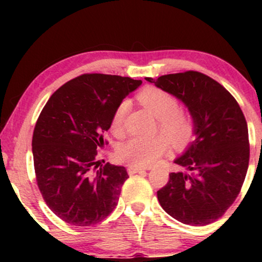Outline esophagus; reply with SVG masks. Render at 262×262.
I'll list each match as a JSON object with an SVG mask.
<instances>
[{"mask_svg": "<svg viewBox=\"0 0 262 262\" xmlns=\"http://www.w3.org/2000/svg\"><path fill=\"white\" fill-rule=\"evenodd\" d=\"M145 169H143V167H139V166H133V165H130V166H128V172L129 175H134V173H138V172H144Z\"/></svg>", "mask_w": 262, "mask_h": 262, "instance_id": "1", "label": "esophagus"}]
</instances>
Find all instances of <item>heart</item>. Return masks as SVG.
I'll list each match as a JSON object with an SVG mask.
<instances>
[{
	"label": "heart",
	"mask_w": 262,
	"mask_h": 262,
	"mask_svg": "<svg viewBox=\"0 0 262 262\" xmlns=\"http://www.w3.org/2000/svg\"><path fill=\"white\" fill-rule=\"evenodd\" d=\"M138 100L158 119L161 133L169 137L176 146H185L192 140L194 121L188 112L179 110V101L175 96L158 87H146L138 95ZM127 107L128 102L123 101L114 111L112 117L114 132L121 129ZM164 135L149 140L132 138L119 146L117 158L134 166H149L170 150V141Z\"/></svg>",
	"instance_id": "1"
}]
</instances>
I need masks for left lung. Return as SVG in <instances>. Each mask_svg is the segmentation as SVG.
Masks as SVG:
<instances>
[{"instance_id":"obj_1","label":"left lung","mask_w":262,"mask_h":262,"mask_svg":"<svg viewBox=\"0 0 262 262\" xmlns=\"http://www.w3.org/2000/svg\"><path fill=\"white\" fill-rule=\"evenodd\" d=\"M146 81L187 106L196 134L175 160L188 172H171L169 182L158 191L159 202L183 224L213 223L236 200L248 171L250 146L242 108L221 83L198 71Z\"/></svg>"}]
</instances>
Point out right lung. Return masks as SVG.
Wrapping results in <instances>:
<instances>
[{"instance_id": "add662e5", "label": "right lung", "mask_w": 262, "mask_h": 262, "mask_svg": "<svg viewBox=\"0 0 262 262\" xmlns=\"http://www.w3.org/2000/svg\"><path fill=\"white\" fill-rule=\"evenodd\" d=\"M141 85L118 75L83 74L56 90L39 114L32 150L39 191L54 214L89 227L107 218L128 179L125 167L100 166L98 148L118 104Z\"/></svg>"}]
</instances>
